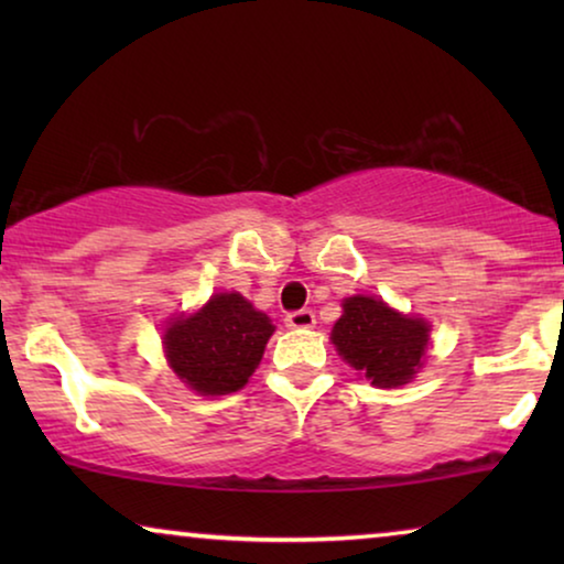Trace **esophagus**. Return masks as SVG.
I'll return each mask as SVG.
<instances>
[{
    "label": "esophagus",
    "mask_w": 564,
    "mask_h": 564,
    "mask_svg": "<svg viewBox=\"0 0 564 564\" xmlns=\"http://www.w3.org/2000/svg\"><path fill=\"white\" fill-rule=\"evenodd\" d=\"M284 323H288L290 328H297V330H303V328H313L315 326V313L313 311H292V313H288L284 315Z\"/></svg>",
    "instance_id": "1"
}]
</instances>
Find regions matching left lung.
I'll return each instance as SVG.
<instances>
[{
    "instance_id": "left-lung-1",
    "label": "left lung",
    "mask_w": 564,
    "mask_h": 564,
    "mask_svg": "<svg viewBox=\"0 0 564 564\" xmlns=\"http://www.w3.org/2000/svg\"><path fill=\"white\" fill-rule=\"evenodd\" d=\"M336 349L375 388H398L413 380L429 344V323L400 315L375 297L344 300L334 326Z\"/></svg>"
}]
</instances>
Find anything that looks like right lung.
Returning <instances> with one entry per match:
<instances>
[{
    "label": "right lung",
    "mask_w": 564,
    "mask_h": 564,
    "mask_svg": "<svg viewBox=\"0 0 564 564\" xmlns=\"http://www.w3.org/2000/svg\"><path fill=\"white\" fill-rule=\"evenodd\" d=\"M274 326L238 292L213 295L203 311L174 321L164 334L166 359L199 395L241 390L261 361Z\"/></svg>",
    "instance_id": "1"
}]
</instances>
